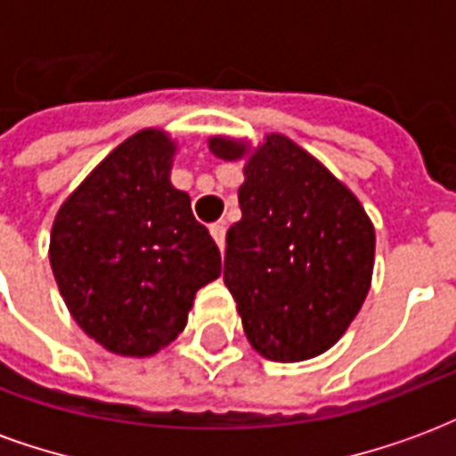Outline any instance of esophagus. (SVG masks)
I'll return each instance as SVG.
<instances>
[{
    "mask_svg": "<svg viewBox=\"0 0 456 456\" xmlns=\"http://www.w3.org/2000/svg\"><path fill=\"white\" fill-rule=\"evenodd\" d=\"M209 234H212V239L217 241L219 248H224V237H227V227H224V222H215V224L209 227Z\"/></svg>",
    "mask_w": 456,
    "mask_h": 456,
    "instance_id": "obj_1",
    "label": "esophagus"
}]
</instances>
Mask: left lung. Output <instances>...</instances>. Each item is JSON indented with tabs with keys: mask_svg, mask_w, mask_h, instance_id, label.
I'll return each mask as SVG.
<instances>
[{
	"mask_svg": "<svg viewBox=\"0 0 456 456\" xmlns=\"http://www.w3.org/2000/svg\"><path fill=\"white\" fill-rule=\"evenodd\" d=\"M224 160L247 156L241 219L227 232L224 283L247 339L271 362L327 352L371 288V219L354 192L307 151L268 134L258 149L212 136Z\"/></svg>",
	"mask_w": 456,
	"mask_h": 456,
	"instance_id": "obj_1",
	"label": "left lung"
}]
</instances>
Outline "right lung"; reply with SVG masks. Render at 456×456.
<instances>
[{"instance_id": "obj_1", "label": "right lung", "mask_w": 456, "mask_h": 456, "mask_svg": "<svg viewBox=\"0 0 456 456\" xmlns=\"http://www.w3.org/2000/svg\"><path fill=\"white\" fill-rule=\"evenodd\" d=\"M175 141L143 129L119 143L65 200L51 268L87 337L121 356H151L185 330L222 258L188 192L170 185Z\"/></svg>"}]
</instances>
